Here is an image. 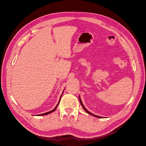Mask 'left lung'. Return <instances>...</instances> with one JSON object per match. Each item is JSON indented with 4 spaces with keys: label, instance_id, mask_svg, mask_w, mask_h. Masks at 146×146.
<instances>
[{
    "label": "left lung",
    "instance_id": "8db88e82",
    "mask_svg": "<svg viewBox=\"0 0 146 146\" xmlns=\"http://www.w3.org/2000/svg\"><path fill=\"white\" fill-rule=\"evenodd\" d=\"M79 100H80V104H81V105H82V107H83V108L84 109V110H85V111L87 113H88V114H90V115H92V116H94V117H98V118H101L102 117H100V116H96V115H95V114H93L92 113H90V111H88V110L86 109V108L84 107V105H83V104H82V100H81V99L80 98V97H79Z\"/></svg>",
    "mask_w": 146,
    "mask_h": 146
}]
</instances>
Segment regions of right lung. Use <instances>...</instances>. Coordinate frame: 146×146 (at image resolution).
I'll return each mask as SVG.
<instances>
[{"instance_id":"right-lung-1","label":"right lung","mask_w":146,"mask_h":146,"mask_svg":"<svg viewBox=\"0 0 146 146\" xmlns=\"http://www.w3.org/2000/svg\"><path fill=\"white\" fill-rule=\"evenodd\" d=\"M62 94H63V93H62ZM61 96H62V94H61ZM61 97H60V98H61ZM59 102H60V100H59V102H58V104L56 105V107L54 108V110H51V111H48V112H47V113H43V114H38V116H44V115H46V114H50V113H52V112H54V111H55V110L56 109L57 107H58V104H59Z\"/></svg>"}]
</instances>
